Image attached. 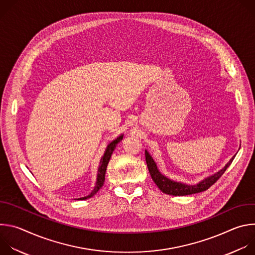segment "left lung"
Instances as JSON below:
<instances>
[{
    "label": "left lung",
    "instance_id": "8db88e82",
    "mask_svg": "<svg viewBox=\"0 0 255 255\" xmlns=\"http://www.w3.org/2000/svg\"><path fill=\"white\" fill-rule=\"evenodd\" d=\"M234 157H235V155L230 159V161L220 171H218L217 173L205 178L204 180L201 181V183H199L197 185L191 186V185H187V184H183V183H177V181L171 180L170 178L163 175L158 170L157 165L154 162L151 155L147 152V150H145V159H146L148 170L150 172V175L155 183V185L158 187V189L162 193H164L166 195H171V196H188V195H193V194L201 193V192L208 190L226 171V169L232 163Z\"/></svg>",
    "mask_w": 255,
    "mask_h": 255
}]
</instances>
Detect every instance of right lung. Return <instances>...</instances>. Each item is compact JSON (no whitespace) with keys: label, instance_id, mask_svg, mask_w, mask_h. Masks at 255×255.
I'll return each mask as SVG.
<instances>
[{"label":"right lung","instance_id":"right-lung-1","mask_svg":"<svg viewBox=\"0 0 255 255\" xmlns=\"http://www.w3.org/2000/svg\"><path fill=\"white\" fill-rule=\"evenodd\" d=\"M123 139V135L119 136L118 138H116L114 141H112L110 144L108 145L107 146V149L103 155V157L101 158V161H100V166H99V169H98V175H97V181H96V186L94 188V190L91 192V194L89 196H86V197H83V198H80L78 200H87L89 198H92L93 196H95L98 191L103 187L104 185V181H105V174H106V169H107V165L109 163V160H110L111 158V155L114 151V149L116 148V145Z\"/></svg>","mask_w":255,"mask_h":255}]
</instances>
